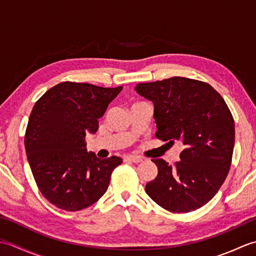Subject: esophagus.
Segmentation results:
<instances>
[{
  "mask_svg": "<svg viewBox=\"0 0 256 256\" xmlns=\"http://www.w3.org/2000/svg\"><path fill=\"white\" fill-rule=\"evenodd\" d=\"M125 158H126L128 160H130V162H140L143 160V158L142 157H140V156H135V155H128V156H126L125 157Z\"/></svg>",
  "mask_w": 256,
  "mask_h": 256,
  "instance_id": "34e87169",
  "label": "esophagus"
}]
</instances>
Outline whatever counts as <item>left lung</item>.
I'll use <instances>...</instances> for the list:
<instances>
[{"mask_svg": "<svg viewBox=\"0 0 256 256\" xmlns=\"http://www.w3.org/2000/svg\"><path fill=\"white\" fill-rule=\"evenodd\" d=\"M135 91L153 102L155 136L184 145L175 166L152 160L158 172L146 194L178 214L204 206L224 182L234 148V121L224 98L210 84L182 77L138 84Z\"/></svg>", "mask_w": 256, "mask_h": 256, "instance_id": "8db88e82", "label": "left lung"}]
</instances>
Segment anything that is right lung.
Masks as SVG:
<instances>
[{
  "label": "right lung",
  "mask_w": 256,
  "mask_h": 256,
  "mask_svg": "<svg viewBox=\"0 0 256 256\" xmlns=\"http://www.w3.org/2000/svg\"><path fill=\"white\" fill-rule=\"evenodd\" d=\"M121 90L67 81L32 108L24 140L27 160L42 194L57 208L82 210L106 194L122 160L98 158L84 138L98 131L99 118Z\"/></svg>",
  "instance_id": "add662e5"
}]
</instances>
